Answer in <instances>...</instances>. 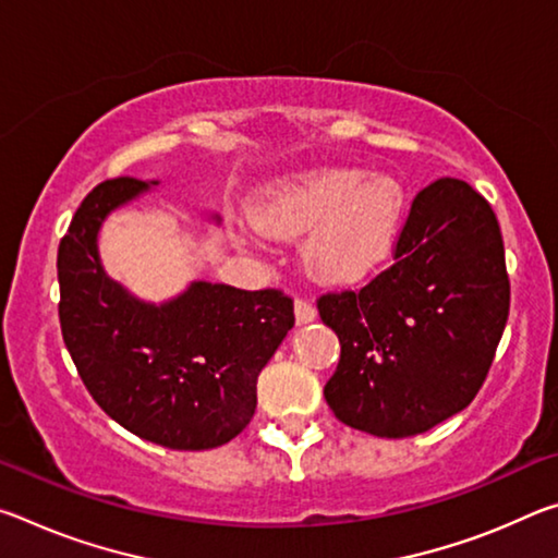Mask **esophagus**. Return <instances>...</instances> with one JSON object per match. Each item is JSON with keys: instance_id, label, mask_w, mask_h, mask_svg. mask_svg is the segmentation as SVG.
<instances>
[{"instance_id": "esophagus-1", "label": "esophagus", "mask_w": 558, "mask_h": 558, "mask_svg": "<svg viewBox=\"0 0 558 558\" xmlns=\"http://www.w3.org/2000/svg\"><path fill=\"white\" fill-rule=\"evenodd\" d=\"M295 319H298V325L315 323V319H317V310H315L313 305H310L307 300L298 298V300H295Z\"/></svg>"}]
</instances>
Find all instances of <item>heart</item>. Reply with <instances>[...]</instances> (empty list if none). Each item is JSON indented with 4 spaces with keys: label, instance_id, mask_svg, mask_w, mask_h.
<instances>
[{
    "label": "heart",
    "instance_id": "1",
    "mask_svg": "<svg viewBox=\"0 0 558 558\" xmlns=\"http://www.w3.org/2000/svg\"><path fill=\"white\" fill-rule=\"evenodd\" d=\"M405 192L399 179L327 167L278 186L253 211L272 235L310 233L305 263L325 280H354L389 256L401 233Z\"/></svg>",
    "mask_w": 558,
    "mask_h": 558
}]
</instances>
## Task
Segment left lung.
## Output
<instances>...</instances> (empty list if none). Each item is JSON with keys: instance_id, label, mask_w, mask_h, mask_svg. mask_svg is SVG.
Masks as SVG:
<instances>
[{"instance_id": "left-lung-1", "label": "left lung", "mask_w": 558, "mask_h": 558, "mask_svg": "<svg viewBox=\"0 0 558 558\" xmlns=\"http://www.w3.org/2000/svg\"><path fill=\"white\" fill-rule=\"evenodd\" d=\"M393 258L317 310L342 344L329 409L349 428L409 438L475 399L507 325L509 278L493 206L450 177L415 196Z\"/></svg>"}]
</instances>
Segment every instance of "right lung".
<instances>
[{
  "mask_svg": "<svg viewBox=\"0 0 558 558\" xmlns=\"http://www.w3.org/2000/svg\"><path fill=\"white\" fill-rule=\"evenodd\" d=\"M159 182L120 177L83 199L59 245L61 332L93 399L122 428L172 450H209L256 413V381L295 325L280 290L194 280L147 302L102 268L98 235L112 211ZM206 219L221 223L219 214Z\"/></svg>",
  "mask_w": 558,
  "mask_h": 558,
  "instance_id": "add662e5",
  "label": "right lung"
}]
</instances>
